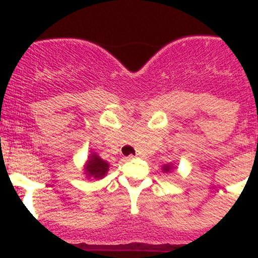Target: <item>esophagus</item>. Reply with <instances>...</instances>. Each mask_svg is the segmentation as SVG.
<instances>
[{"label": "esophagus", "instance_id": "1", "mask_svg": "<svg viewBox=\"0 0 258 258\" xmlns=\"http://www.w3.org/2000/svg\"><path fill=\"white\" fill-rule=\"evenodd\" d=\"M138 155L139 154H131V155H128V157H127V159H128V161H131V159H135V158H136V157H138Z\"/></svg>", "mask_w": 258, "mask_h": 258}]
</instances>
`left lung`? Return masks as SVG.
<instances>
[{"label": "left lung", "instance_id": "left-lung-1", "mask_svg": "<svg viewBox=\"0 0 258 258\" xmlns=\"http://www.w3.org/2000/svg\"><path fill=\"white\" fill-rule=\"evenodd\" d=\"M169 168H171V166H168V164H167V166L163 167V171H166L167 172V171H169Z\"/></svg>", "mask_w": 258, "mask_h": 258}]
</instances>
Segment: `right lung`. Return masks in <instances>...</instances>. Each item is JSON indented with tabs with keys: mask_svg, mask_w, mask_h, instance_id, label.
Instances as JSON below:
<instances>
[{
	"mask_svg": "<svg viewBox=\"0 0 258 258\" xmlns=\"http://www.w3.org/2000/svg\"><path fill=\"white\" fill-rule=\"evenodd\" d=\"M108 169L109 164L105 161H103L96 154H92L89 159V164L86 167V172L89 173V176H94V177H103L108 172Z\"/></svg>",
	"mask_w": 258,
	"mask_h": 258,
	"instance_id": "obj_1",
	"label": "right lung"
}]
</instances>
